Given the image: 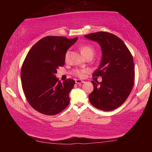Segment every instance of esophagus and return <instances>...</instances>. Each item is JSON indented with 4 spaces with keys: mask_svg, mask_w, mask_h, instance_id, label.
<instances>
[{
    "mask_svg": "<svg viewBox=\"0 0 152 152\" xmlns=\"http://www.w3.org/2000/svg\"><path fill=\"white\" fill-rule=\"evenodd\" d=\"M75 82L76 84H81V83H84V81L82 80H79V79H76Z\"/></svg>",
    "mask_w": 152,
    "mask_h": 152,
    "instance_id": "obj_1",
    "label": "esophagus"
}]
</instances>
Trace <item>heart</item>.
Returning <instances> with one entry per match:
<instances>
[{
    "label": "heart",
    "mask_w": 152,
    "mask_h": 152,
    "mask_svg": "<svg viewBox=\"0 0 152 152\" xmlns=\"http://www.w3.org/2000/svg\"><path fill=\"white\" fill-rule=\"evenodd\" d=\"M80 50L82 54L83 55L84 57H87L88 56H93L94 53V49L91 45H82L80 48ZM69 51H67L65 54V60H66L68 58L69 56ZM73 73L74 75H76L77 76L79 77H82L84 76V73H85V70H74Z\"/></svg>",
    "instance_id": "heart-1"
}]
</instances>
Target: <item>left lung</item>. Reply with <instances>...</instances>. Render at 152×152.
Segmentation results:
<instances>
[{
    "instance_id": "obj_1",
    "label": "left lung",
    "mask_w": 152,
    "mask_h": 152,
    "mask_svg": "<svg viewBox=\"0 0 152 152\" xmlns=\"http://www.w3.org/2000/svg\"><path fill=\"white\" fill-rule=\"evenodd\" d=\"M99 43L101 64L93 76H101V82L92 81L94 90L89 101L96 109L109 111L123 104L132 92L135 78L133 56L124 42L112 33L100 31L84 35Z\"/></svg>"
}]
</instances>
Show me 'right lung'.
Returning <instances> with one entry per match:
<instances>
[{
	"mask_svg": "<svg viewBox=\"0 0 152 152\" xmlns=\"http://www.w3.org/2000/svg\"><path fill=\"white\" fill-rule=\"evenodd\" d=\"M77 39L78 37L47 36L28 52L22 66L20 79L28 102L37 111L54 115L69 104V93L75 81L68 78L61 82L55 74L59 67L64 65L66 51Z\"/></svg>",
	"mask_w": 152,
	"mask_h": 152,
	"instance_id": "add662e5",
	"label": "right lung"
}]
</instances>
